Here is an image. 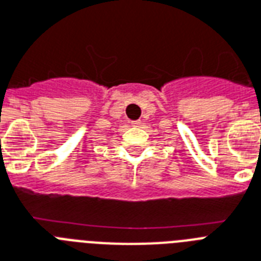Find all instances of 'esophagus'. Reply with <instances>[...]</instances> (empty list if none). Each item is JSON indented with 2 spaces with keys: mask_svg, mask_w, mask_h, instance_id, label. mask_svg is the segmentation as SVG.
<instances>
[{
  "mask_svg": "<svg viewBox=\"0 0 261 261\" xmlns=\"http://www.w3.org/2000/svg\"><path fill=\"white\" fill-rule=\"evenodd\" d=\"M130 124H132L133 126H139V125L141 124V120H135V121H132Z\"/></svg>",
  "mask_w": 261,
  "mask_h": 261,
  "instance_id": "1",
  "label": "esophagus"
}]
</instances>
